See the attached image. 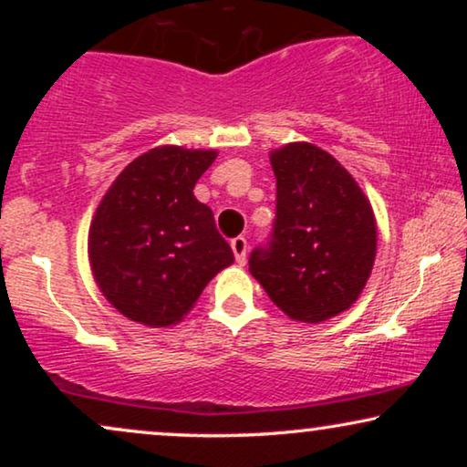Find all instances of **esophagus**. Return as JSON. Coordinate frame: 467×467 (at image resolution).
Returning a JSON list of instances; mask_svg holds the SVG:
<instances>
[{
    "label": "esophagus",
    "mask_w": 467,
    "mask_h": 467,
    "mask_svg": "<svg viewBox=\"0 0 467 467\" xmlns=\"http://www.w3.org/2000/svg\"><path fill=\"white\" fill-rule=\"evenodd\" d=\"M246 248H248V242H246V238H242V235H238V238L232 240V251L235 254V261H238V265L246 264Z\"/></svg>",
    "instance_id": "obj_1"
}]
</instances>
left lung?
<instances>
[{"mask_svg":"<svg viewBox=\"0 0 467 467\" xmlns=\"http://www.w3.org/2000/svg\"><path fill=\"white\" fill-rule=\"evenodd\" d=\"M276 219L248 270L286 317L321 323L361 296L376 257V219L355 178L308 142L272 150Z\"/></svg>","mask_w":467,"mask_h":467,"instance_id":"1","label":"left lung"}]
</instances>
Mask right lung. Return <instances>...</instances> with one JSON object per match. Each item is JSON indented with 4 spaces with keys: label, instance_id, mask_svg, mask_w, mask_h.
Returning a JSON list of instances; mask_svg holds the SVG:
<instances>
[{
    "label": "right lung",
    "instance_id": "1",
    "mask_svg": "<svg viewBox=\"0 0 467 467\" xmlns=\"http://www.w3.org/2000/svg\"><path fill=\"white\" fill-rule=\"evenodd\" d=\"M216 150L159 146L127 165L88 229V261L104 297L131 321L176 325L203 286L234 264L214 214L193 195Z\"/></svg>",
    "mask_w": 467,
    "mask_h": 467
}]
</instances>
